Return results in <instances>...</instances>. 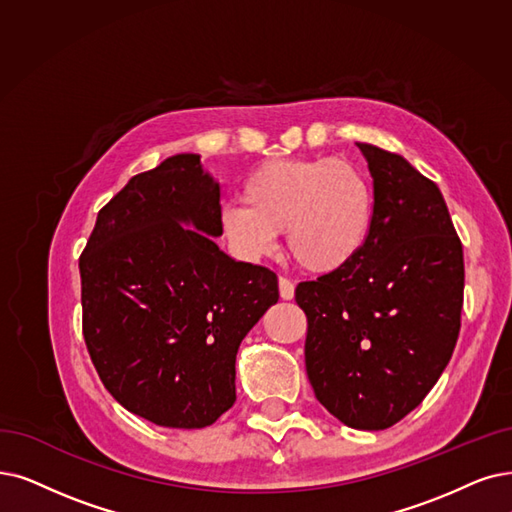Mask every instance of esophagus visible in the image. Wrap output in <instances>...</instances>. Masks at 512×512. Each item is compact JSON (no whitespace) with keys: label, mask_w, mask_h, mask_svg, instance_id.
Instances as JSON below:
<instances>
[{"label":"esophagus","mask_w":512,"mask_h":512,"mask_svg":"<svg viewBox=\"0 0 512 512\" xmlns=\"http://www.w3.org/2000/svg\"><path fill=\"white\" fill-rule=\"evenodd\" d=\"M279 296L283 300H292L294 298V283L288 277H279Z\"/></svg>","instance_id":"obj_1"}]
</instances>
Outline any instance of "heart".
Listing matches in <instances>:
<instances>
[{
    "label": "heart",
    "instance_id": "obj_1",
    "mask_svg": "<svg viewBox=\"0 0 512 512\" xmlns=\"http://www.w3.org/2000/svg\"><path fill=\"white\" fill-rule=\"evenodd\" d=\"M241 199L220 210V231L235 256H267L285 231L292 258L319 275L359 256L376 210L367 174L357 163L334 157L262 163L245 178Z\"/></svg>",
    "mask_w": 512,
    "mask_h": 512
}]
</instances>
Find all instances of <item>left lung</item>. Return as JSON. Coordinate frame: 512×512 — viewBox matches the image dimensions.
Wrapping results in <instances>:
<instances>
[{
    "mask_svg": "<svg viewBox=\"0 0 512 512\" xmlns=\"http://www.w3.org/2000/svg\"><path fill=\"white\" fill-rule=\"evenodd\" d=\"M374 224L346 267L296 285L315 397L340 422L384 431L422 403L452 359L464 302L462 243L433 180L357 142Z\"/></svg>",
    "mask_w": 512,
    "mask_h": 512,
    "instance_id": "obj_1",
    "label": "left lung"
}]
</instances>
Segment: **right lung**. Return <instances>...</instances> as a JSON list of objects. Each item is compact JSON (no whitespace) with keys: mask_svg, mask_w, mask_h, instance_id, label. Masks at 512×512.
<instances>
[{"mask_svg":"<svg viewBox=\"0 0 512 512\" xmlns=\"http://www.w3.org/2000/svg\"><path fill=\"white\" fill-rule=\"evenodd\" d=\"M220 210L199 155H174L98 212L79 256L90 359L115 401L157 426L203 428L231 410L239 344L279 300L271 269L212 241Z\"/></svg>","mask_w":512,"mask_h":512,"instance_id":"obj_1","label":"right lung"}]
</instances>
